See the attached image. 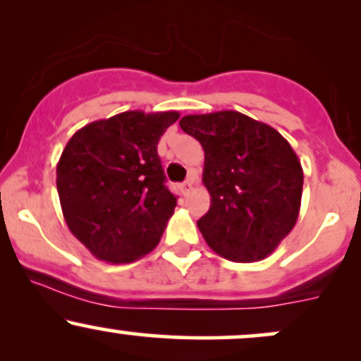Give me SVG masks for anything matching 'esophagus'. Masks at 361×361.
<instances>
[{
	"label": "esophagus",
	"mask_w": 361,
	"mask_h": 361,
	"mask_svg": "<svg viewBox=\"0 0 361 361\" xmlns=\"http://www.w3.org/2000/svg\"><path fill=\"white\" fill-rule=\"evenodd\" d=\"M192 186H193V180H192V178H188V180H186L185 183H181V185H180V188H181V193L186 195V193L190 192V190H192Z\"/></svg>",
	"instance_id": "obj_1"
}]
</instances>
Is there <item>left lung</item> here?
Returning a JSON list of instances; mask_svg holds the SVG:
<instances>
[{
  "label": "left lung",
  "mask_w": 361,
  "mask_h": 361,
  "mask_svg": "<svg viewBox=\"0 0 361 361\" xmlns=\"http://www.w3.org/2000/svg\"><path fill=\"white\" fill-rule=\"evenodd\" d=\"M180 127L205 152L210 209L197 226L207 244L238 263L267 258L300 210L304 171L287 139L233 110L185 115Z\"/></svg>",
  "instance_id": "1"
}]
</instances>
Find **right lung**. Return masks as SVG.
Here are the masks:
<instances>
[{
    "label": "right lung",
    "instance_id": "obj_1",
    "mask_svg": "<svg viewBox=\"0 0 361 361\" xmlns=\"http://www.w3.org/2000/svg\"><path fill=\"white\" fill-rule=\"evenodd\" d=\"M178 111H123L85 126L57 163V193L69 231L93 256L132 263L151 252L175 212L157 142Z\"/></svg>",
    "mask_w": 361,
    "mask_h": 361
}]
</instances>
